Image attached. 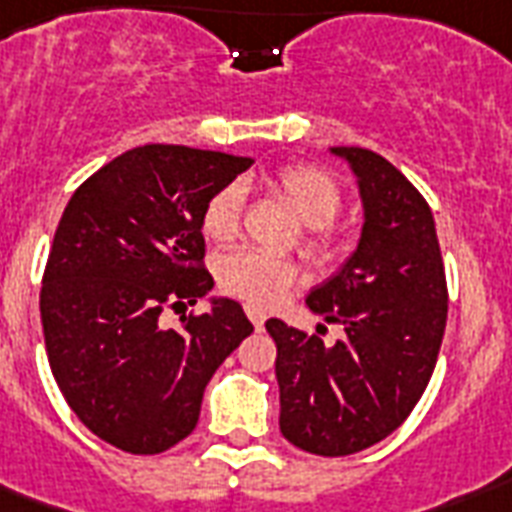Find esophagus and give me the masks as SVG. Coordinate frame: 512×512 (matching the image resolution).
Masks as SVG:
<instances>
[{"label": "esophagus", "mask_w": 512, "mask_h": 512, "mask_svg": "<svg viewBox=\"0 0 512 512\" xmlns=\"http://www.w3.org/2000/svg\"><path fill=\"white\" fill-rule=\"evenodd\" d=\"M245 315L251 318V323L256 328H264V323H267V312L259 310V307H253V304H245Z\"/></svg>", "instance_id": "34e87169"}]
</instances>
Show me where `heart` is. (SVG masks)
<instances>
[{
    "instance_id": "b5f03b06",
    "label": "heart",
    "mask_w": 512,
    "mask_h": 512,
    "mask_svg": "<svg viewBox=\"0 0 512 512\" xmlns=\"http://www.w3.org/2000/svg\"><path fill=\"white\" fill-rule=\"evenodd\" d=\"M275 189L299 216L301 224H307L304 243L310 248L315 259L328 261L339 253V237L331 229V221L342 211V186L328 170L318 165H288L277 170L272 176ZM240 211H243V197L237 186H224L213 194L202 208V235L213 243H229L235 240L240 229ZM221 285L229 293L251 304H272L283 296L299 277L296 261L285 256L256 251V248H240L227 253L219 264Z\"/></svg>"
}]
</instances>
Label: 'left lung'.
I'll list each match as a JSON object with an SVG mask.
<instances>
[{
    "label": "left lung",
    "mask_w": 512,
    "mask_h": 512,
    "mask_svg": "<svg viewBox=\"0 0 512 512\" xmlns=\"http://www.w3.org/2000/svg\"><path fill=\"white\" fill-rule=\"evenodd\" d=\"M363 200L360 243L307 307L344 326L326 347L269 318L277 344L280 433L318 457H347L398 430L422 398L441 352L449 291L430 205L392 162L334 146ZM323 328V326H320Z\"/></svg>",
    "instance_id": "8db88e82"
}]
</instances>
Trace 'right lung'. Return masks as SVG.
<instances>
[{"label":"right lung","mask_w":512,"mask_h":512,"mask_svg":"<svg viewBox=\"0 0 512 512\" xmlns=\"http://www.w3.org/2000/svg\"><path fill=\"white\" fill-rule=\"evenodd\" d=\"M251 157L146 144L71 194L47 256L39 312L47 360L77 419L128 454H160L200 419L205 384L253 334L232 299L162 326L213 288L202 208Z\"/></svg>","instance_id":"add662e5"}]
</instances>
